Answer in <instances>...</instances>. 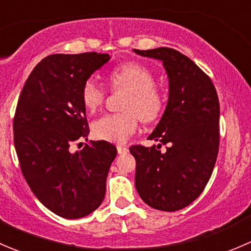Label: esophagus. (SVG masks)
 Masks as SVG:
<instances>
[{
	"mask_svg": "<svg viewBox=\"0 0 251 251\" xmlns=\"http://www.w3.org/2000/svg\"><path fill=\"white\" fill-rule=\"evenodd\" d=\"M117 152L120 154L126 153V152H128V147L123 146V145H117Z\"/></svg>",
	"mask_w": 251,
	"mask_h": 251,
	"instance_id": "esophagus-1",
	"label": "esophagus"
}]
</instances>
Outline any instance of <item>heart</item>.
Here are the masks:
<instances>
[{
    "label": "heart",
    "mask_w": 251,
    "mask_h": 251,
    "mask_svg": "<svg viewBox=\"0 0 251 251\" xmlns=\"http://www.w3.org/2000/svg\"><path fill=\"white\" fill-rule=\"evenodd\" d=\"M112 89L128 92L123 113H110L93 123V133L101 140L126 143L136 131L140 122H152L163 110V95L154 87V75L146 66L138 63H126L108 74ZM83 105L94 112L105 101V90L94 78H88L82 86Z\"/></svg>",
    "instance_id": "b5f03b06"
}]
</instances>
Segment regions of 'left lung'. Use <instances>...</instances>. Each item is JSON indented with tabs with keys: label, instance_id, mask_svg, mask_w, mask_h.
Here are the masks:
<instances>
[{
	"label": "left lung",
	"instance_id": "1",
	"mask_svg": "<svg viewBox=\"0 0 251 251\" xmlns=\"http://www.w3.org/2000/svg\"><path fill=\"white\" fill-rule=\"evenodd\" d=\"M134 51L163 61L169 77L167 107L149 136L158 146L129 147L136 161L135 187L147 205L176 211L200 197L213 173L220 144L218 93L210 77L175 49Z\"/></svg>",
	"mask_w": 251,
	"mask_h": 251
}]
</instances>
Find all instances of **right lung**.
<instances>
[{
	"mask_svg": "<svg viewBox=\"0 0 251 251\" xmlns=\"http://www.w3.org/2000/svg\"><path fill=\"white\" fill-rule=\"evenodd\" d=\"M108 60V54L95 51L48 55L18 100L13 131L20 169L38 201L61 218H83L104 201L116 146L90 141L75 153L70 147L88 140L82 86Z\"/></svg>",
	"mask_w": 251,
	"mask_h": 251,
	"instance_id": "add662e5",
	"label": "right lung"
}]
</instances>
